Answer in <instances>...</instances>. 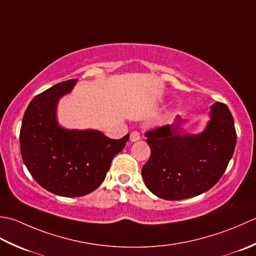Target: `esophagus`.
Instances as JSON below:
<instances>
[{"mask_svg":"<svg viewBox=\"0 0 256 256\" xmlns=\"http://www.w3.org/2000/svg\"><path fill=\"white\" fill-rule=\"evenodd\" d=\"M138 140H140V134L138 132H132V134H130V142H138Z\"/></svg>","mask_w":256,"mask_h":256,"instance_id":"34e87169","label":"esophagus"}]
</instances>
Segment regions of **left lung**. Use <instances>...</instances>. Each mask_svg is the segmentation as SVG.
Here are the masks:
<instances>
[{
	"label": "left lung",
	"instance_id": "1",
	"mask_svg": "<svg viewBox=\"0 0 256 256\" xmlns=\"http://www.w3.org/2000/svg\"><path fill=\"white\" fill-rule=\"evenodd\" d=\"M182 122L178 117L146 132L151 154L142 174L146 186L164 200L189 199L210 190L236 149V132L226 104H213L210 120L199 134H184Z\"/></svg>",
	"mask_w": 256,
	"mask_h": 256
}]
</instances>
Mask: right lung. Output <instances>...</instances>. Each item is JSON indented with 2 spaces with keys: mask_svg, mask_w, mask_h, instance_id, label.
Masks as SVG:
<instances>
[{
  "mask_svg": "<svg viewBox=\"0 0 256 256\" xmlns=\"http://www.w3.org/2000/svg\"><path fill=\"white\" fill-rule=\"evenodd\" d=\"M76 82H62L35 96L26 108L20 132V154L30 174L44 189L67 198L97 189L129 139V134L117 140L98 130L60 126L57 104Z\"/></svg>",
  "mask_w": 256,
  "mask_h": 256,
  "instance_id": "obj_1",
  "label": "right lung"
}]
</instances>
